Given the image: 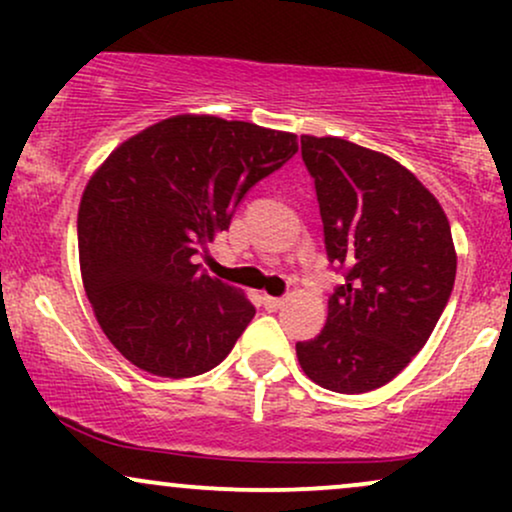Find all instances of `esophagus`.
I'll return each instance as SVG.
<instances>
[{
  "label": "esophagus",
  "mask_w": 512,
  "mask_h": 512,
  "mask_svg": "<svg viewBox=\"0 0 512 512\" xmlns=\"http://www.w3.org/2000/svg\"><path fill=\"white\" fill-rule=\"evenodd\" d=\"M262 303H264V308H267V310H269V313H274V310L284 308L286 298H276V296H264V298H262Z\"/></svg>",
  "instance_id": "1"
}]
</instances>
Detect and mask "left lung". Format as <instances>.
I'll return each mask as SVG.
<instances>
[{"mask_svg": "<svg viewBox=\"0 0 512 512\" xmlns=\"http://www.w3.org/2000/svg\"><path fill=\"white\" fill-rule=\"evenodd\" d=\"M327 260L344 276L325 330L296 344L325 390L358 395L390 383L424 349L455 284L457 257L438 199L390 156L337 137H301Z\"/></svg>", "mask_w": 512, "mask_h": 512, "instance_id": "obj_1", "label": "left lung"}]
</instances>
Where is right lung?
Here are the masks:
<instances>
[{"mask_svg": "<svg viewBox=\"0 0 512 512\" xmlns=\"http://www.w3.org/2000/svg\"><path fill=\"white\" fill-rule=\"evenodd\" d=\"M296 151V134L178 115L127 139L98 168L76 221L81 276L98 325L129 363L192 378L231 354L255 305L204 274L197 255Z\"/></svg>", "mask_w": 512, "mask_h": 512, "instance_id": "1", "label": "right lung"}]
</instances>
